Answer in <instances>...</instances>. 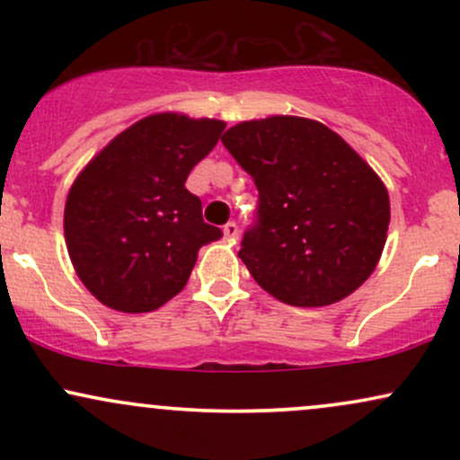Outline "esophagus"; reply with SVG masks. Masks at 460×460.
I'll use <instances>...</instances> for the list:
<instances>
[{
  "label": "esophagus",
  "instance_id": "obj_1",
  "mask_svg": "<svg viewBox=\"0 0 460 460\" xmlns=\"http://www.w3.org/2000/svg\"><path fill=\"white\" fill-rule=\"evenodd\" d=\"M223 234H225L226 240H237V235H240V229H237L235 223H226Z\"/></svg>",
  "mask_w": 460,
  "mask_h": 460
}]
</instances>
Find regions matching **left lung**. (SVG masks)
I'll use <instances>...</instances> for the list:
<instances>
[{"mask_svg": "<svg viewBox=\"0 0 460 460\" xmlns=\"http://www.w3.org/2000/svg\"><path fill=\"white\" fill-rule=\"evenodd\" d=\"M223 145L260 192L237 255L268 294L324 307L366 283L387 240L389 194L341 136L318 120L270 116L226 129Z\"/></svg>", "mask_w": 460, "mask_h": 460, "instance_id": "left-lung-1", "label": "left lung"}]
</instances>
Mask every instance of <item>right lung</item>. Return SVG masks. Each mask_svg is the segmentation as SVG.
Wrapping results in <instances>:
<instances>
[{"label":"right lung","mask_w":460,"mask_h":460,"mask_svg":"<svg viewBox=\"0 0 460 460\" xmlns=\"http://www.w3.org/2000/svg\"><path fill=\"white\" fill-rule=\"evenodd\" d=\"M225 123L162 112L138 120L79 172L65 205L77 277L105 307L160 309L186 288L200 246L223 237L186 179Z\"/></svg>","instance_id":"right-lung-1"}]
</instances>
